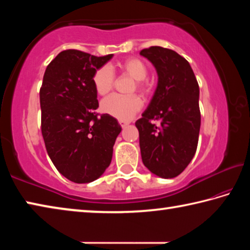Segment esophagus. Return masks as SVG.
<instances>
[{
    "label": "esophagus",
    "mask_w": 250,
    "mask_h": 250,
    "mask_svg": "<svg viewBox=\"0 0 250 250\" xmlns=\"http://www.w3.org/2000/svg\"><path fill=\"white\" fill-rule=\"evenodd\" d=\"M119 124H120V125L122 126V128H125V125H129V122H125V121H119Z\"/></svg>",
    "instance_id": "esophagus-1"
}]
</instances>
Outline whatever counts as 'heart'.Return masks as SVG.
Here are the masks:
<instances>
[{
    "instance_id": "1",
    "label": "heart",
    "mask_w": 250,
    "mask_h": 250,
    "mask_svg": "<svg viewBox=\"0 0 250 250\" xmlns=\"http://www.w3.org/2000/svg\"><path fill=\"white\" fill-rule=\"evenodd\" d=\"M120 68L125 75L135 80L132 91L138 89L143 94L149 91V84L146 82L147 76V67L146 62L140 58H128L120 64ZM116 75L109 66H103L97 69L92 77V83L100 96L107 95L115 86ZM143 101L138 95H111L103 100L101 109L107 115L111 116L120 121L130 120L139 110L142 108Z\"/></svg>"
}]
</instances>
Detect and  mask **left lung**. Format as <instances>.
<instances>
[{
    "label": "left lung",
    "instance_id": "left-lung-1",
    "mask_svg": "<svg viewBox=\"0 0 250 250\" xmlns=\"http://www.w3.org/2000/svg\"><path fill=\"white\" fill-rule=\"evenodd\" d=\"M140 55L153 64L159 77L150 104L135 122L142 162L153 174L172 179L185 170L197 149L200 87L189 62L174 50L151 46Z\"/></svg>",
    "mask_w": 250,
    "mask_h": 250
}]
</instances>
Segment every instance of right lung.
<instances>
[{"mask_svg": "<svg viewBox=\"0 0 250 250\" xmlns=\"http://www.w3.org/2000/svg\"><path fill=\"white\" fill-rule=\"evenodd\" d=\"M112 56L67 49L45 70L40 90L42 134L55 167L75 183H89L104 174L121 132L117 119L95 111L99 104L92 77Z\"/></svg>", "mask_w": 250, "mask_h": 250, "instance_id": "right-lung-1", "label": "right lung"}]
</instances>
